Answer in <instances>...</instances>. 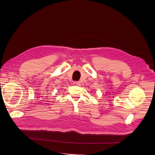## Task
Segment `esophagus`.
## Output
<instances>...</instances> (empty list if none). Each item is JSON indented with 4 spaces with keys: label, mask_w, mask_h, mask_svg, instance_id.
Instances as JSON below:
<instances>
[{
    "label": "esophagus",
    "mask_w": 155,
    "mask_h": 155,
    "mask_svg": "<svg viewBox=\"0 0 155 155\" xmlns=\"http://www.w3.org/2000/svg\"><path fill=\"white\" fill-rule=\"evenodd\" d=\"M73 85H75V86H80V82H73Z\"/></svg>",
    "instance_id": "34e87169"
}]
</instances>
